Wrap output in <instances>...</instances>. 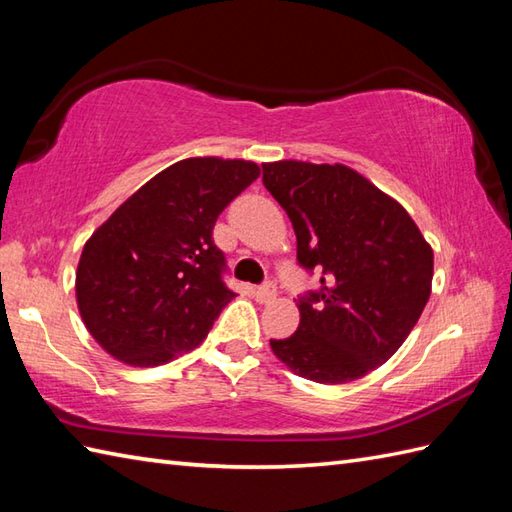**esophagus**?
<instances>
[{
    "instance_id": "obj_1",
    "label": "esophagus",
    "mask_w": 512,
    "mask_h": 512,
    "mask_svg": "<svg viewBox=\"0 0 512 512\" xmlns=\"http://www.w3.org/2000/svg\"><path fill=\"white\" fill-rule=\"evenodd\" d=\"M276 293H278V289H276L274 282H263V285L256 287V300L258 302H271L276 298Z\"/></svg>"
}]
</instances>
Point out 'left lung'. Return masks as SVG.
<instances>
[{
	"instance_id": "1",
	"label": "left lung",
	"mask_w": 512,
	"mask_h": 512,
	"mask_svg": "<svg viewBox=\"0 0 512 512\" xmlns=\"http://www.w3.org/2000/svg\"><path fill=\"white\" fill-rule=\"evenodd\" d=\"M263 184L291 219L300 267L322 274L298 300V331L271 350L315 383L361 379L412 333L434 252L399 201L344 164L271 162Z\"/></svg>"
}]
</instances>
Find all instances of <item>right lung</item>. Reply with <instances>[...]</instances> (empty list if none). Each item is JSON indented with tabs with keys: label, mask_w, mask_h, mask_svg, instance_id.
Wrapping results in <instances>:
<instances>
[{
	"label": "right lung",
	"mask_w": 512,
	"mask_h": 512,
	"mask_svg": "<svg viewBox=\"0 0 512 512\" xmlns=\"http://www.w3.org/2000/svg\"><path fill=\"white\" fill-rule=\"evenodd\" d=\"M258 175V164L245 160H181L92 234L78 260L76 302L111 357L153 368L206 339L234 298L214 223Z\"/></svg>",
	"instance_id": "obj_1"
}]
</instances>
